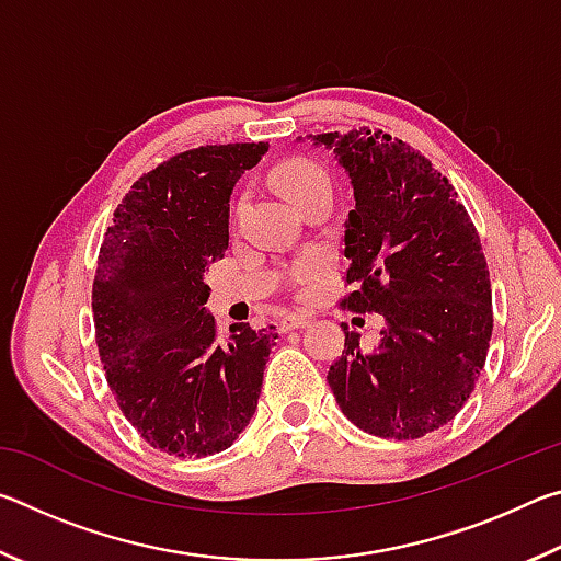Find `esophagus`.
I'll list each match as a JSON object with an SVG mask.
<instances>
[{
	"instance_id": "1",
	"label": "esophagus",
	"mask_w": 561,
	"mask_h": 561,
	"mask_svg": "<svg viewBox=\"0 0 561 561\" xmlns=\"http://www.w3.org/2000/svg\"><path fill=\"white\" fill-rule=\"evenodd\" d=\"M309 319L301 314H287L284 319H279V331H294V329H307Z\"/></svg>"
}]
</instances>
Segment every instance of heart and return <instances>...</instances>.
Segmentation results:
<instances>
[{
  "label": "heart",
  "mask_w": 561,
  "mask_h": 561,
  "mask_svg": "<svg viewBox=\"0 0 561 561\" xmlns=\"http://www.w3.org/2000/svg\"><path fill=\"white\" fill-rule=\"evenodd\" d=\"M274 183L282 190L291 205L301 207L311 197L331 195V183L327 170L311 160H289L274 170Z\"/></svg>",
  "instance_id": "heart-1"
}]
</instances>
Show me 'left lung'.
<instances>
[{"label": "left lung", "mask_w": 561, "mask_h": 561, "mask_svg": "<svg viewBox=\"0 0 561 561\" xmlns=\"http://www.w3.org/2000/svg\"><path fill=\"white\" fill-rule=\"evenodd\" d=\"M354 187L344 222L351 311L386 321L374 351L358 334L327 381L351 423L413 440L443 428L468 401L492 336L490 272L478 230L448 178L383 130L321 133Z\"/></svg>", "instance_id": "1"}]
</instances>
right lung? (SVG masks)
Here are the masks:
<instances>
[{
  "label": "right lung",
  "mask_w": 561,
  "mask_h": 561,
  "mask_svg": "<svg viewBox=\"0 0 561 561\" xmlns=\"http://www.w3.org/2000/svg\"><path fill=\"white\" fill-rule=\"evenodd\" d=\"M267 144L203 146L138 178L113 213L93 279L106 381L140 438L205 458L240 438L257 411L274 327L220 339L205 270L230 242V195Z\"/></svg>",
  "instance_id": "add662e5"
}]
</instances>
